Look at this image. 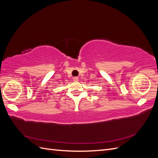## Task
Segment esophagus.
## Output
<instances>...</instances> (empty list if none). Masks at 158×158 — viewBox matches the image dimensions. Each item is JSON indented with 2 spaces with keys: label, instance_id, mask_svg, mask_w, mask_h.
Returning <instances> with one entry per match:
<instances>
[{
  "label": "esophagus",
  "instance_id": "34e87169",
  "mask_svg": "<svg viewBox=\"0 0 158 158\" xmlns=\"http://www.w3.org/2000/svg\"><path fill=\"white\" fill-rule=\"evenodd\" d=\"M73 80L74 81V82H78V77H74L73 78Z\"/></svg>",
  "mask_w": 158,
  "mask_h": 158
}]
</instances>
